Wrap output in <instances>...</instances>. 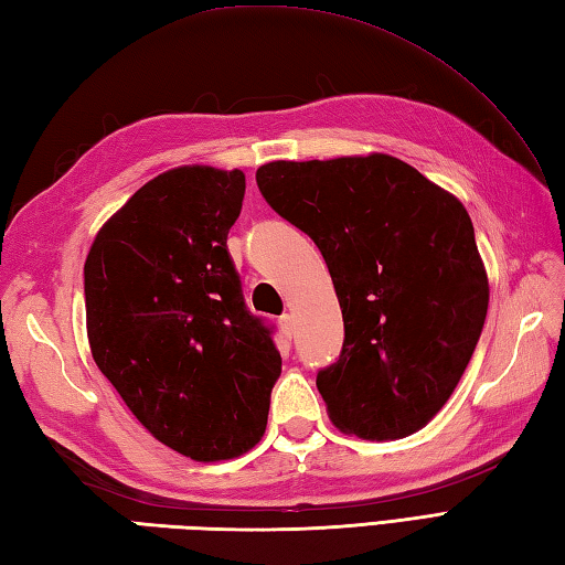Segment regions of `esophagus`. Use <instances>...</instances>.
I'll use <instances>...</instances> for the list:
<instances>
[{
    "instance_id": "esophagus-1",
    "label": "esophagus",
    "mask_w": 565,
    "mask_h": 565,
    "mask_svg": "<svg viewBox=\"0 0 565 565\" xmlns=\"http://www.w3.org/2000/svg\"><path fill=\"white\" fill-rule=\"evenodd\" d=\"M279 326H281V332L286 334V338H291V334H294V316L291 313H284L279 318Z\"/></svg>"
}]
</instances>
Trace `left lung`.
Instances as JSON below:
<instances>
[{
    "instance_id": "8db88e82",
    "label": "left lung",
    "mask_w": 565,
    "mask_h": 565,
    "mask_svg": "<svg viewBox=\"0 0 565 565\" xmlns=\"http://www.w3.org/2000/svg\"><path fill=\"white\" fill-rule=\"evenodd\" d=\"M257 186L332 276L344 342L316 379L332 425L371 441L425 427L461 381L488 313L463 203L383 152L267 162Z\"/></svg>"
}]
</instances>
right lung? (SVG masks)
I'll list each match as a JSON object with an SVG mask.
<instances>
[{
  "instance_id": "right-lung-1",
  "label": "right lung",
  "mask_w": 565,
  "mask_h": 565,
  "mask_svg": "<svg viewBox=\"0 0 565 565\" xmlns=\"http://www.w3.org/2000/svg\"><path fill=\"white\" fill-rule=\"evenodd\" d=\"M243 199L239 170L162 172L102 225L84 262L94 362L154 439L194 461L255 447L281 374L225 245Z\"/></svg>"
}]
</instances>
